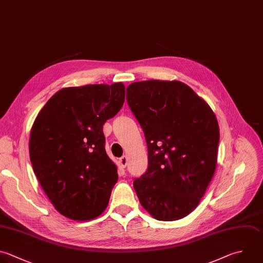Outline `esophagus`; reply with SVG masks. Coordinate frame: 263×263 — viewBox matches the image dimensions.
Masks as SVG:
<instances>
[{"mask_svg": "<svg viewBox=\"0 0 263 263\" xmlns=\"http://www.w3.org/2000/svg\"><path fill=\"white\" fill-rule=\"evenodd\" d=\"M119 162H120V164H121L122 167H125L126 164H127V156L123 155V156L119 159Z\"/></svg>", "mask_w": 263, "mask_h": 263, "instance_id": "34e87169", "label": "esophagus"}]
</instances>
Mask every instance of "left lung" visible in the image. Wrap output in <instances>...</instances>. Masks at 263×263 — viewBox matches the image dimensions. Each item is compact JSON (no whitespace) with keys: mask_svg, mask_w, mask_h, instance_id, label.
<instances>
[{"mask_svg":"<svg viewBox=\"0 0 263 263\" xmlns=\"http://www.w3.org/2000/svg\"><path fill=\"white\" fill-rule=\"evenodd\" d=\"M126 100L148 147V168L134 181L139 200L157 220L182 219L197 206L214 176L217 118L206 102L176 80L132 83Z\"/></svg>","mask_w":263,"mask_h":263,"instance_id":"1","label":"left lung"}]
</instances>
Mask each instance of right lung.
<instances>
[{
	"instance_id": "obj_1",
	"label": "right lung",
	"mask_w": 263,
	"mask_h": 263,
	"mask_svg": "<svg viewBox=\"0 0 263 263\" xmlns=\"http://www.w3.org/2000/svg\"><path fill=\"white\" fill-rule=\"evenodd\" d=\"M124 97L121 82L63 88L35 119L30 137L34 173L69 219H95L108 205L118 174L105 150L103 125L119 112Z\"/></svg>"
}]
</instances>
